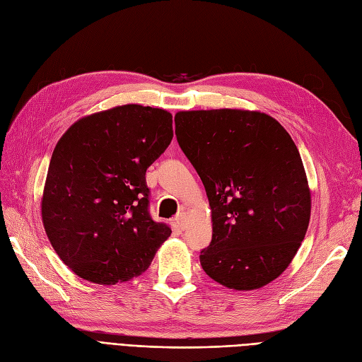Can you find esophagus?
<instances>
[{
  "label": "esophagus",
  "instance_id": "34e87169",
  "mask_svg": "<svg viewBox=\"0 0 362 362\" xmlns=\"http://www.w3.org/2000/svg\"><path fill=\"white\" fill-rule=\"evenodd\" d=\"M175 220H177L178 226H180L181 229H185V224H187V214L184 213V211H181V213L175 217Z\"/></svg>",
  "mask_w": 362,
  "mask_h": 362
}]
</instances>
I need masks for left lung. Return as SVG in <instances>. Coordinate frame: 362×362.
Listing matches in <instances>:
<instances>
[{"label": "left lung", "instance_id": "left-lung-1", "mask_svg": "<svg viewBox=\"0 0 362 362\" xmlns=\"http://www.w3.org/2000/svg\"><path fill=\"white\" fill-rule=\"evenodd\" d=\"M175 134L201 177L213 240L201 265L217 283L253 291L289 267L310 221L311 196L291 134L257 110H182Z\"/></svg>", "mask_w": 362, "mask_h": 362}]
</instances>
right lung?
<instances>
[{
  "instance_id": "right-lung-1",
  "label": "right lung",
  "mask_w": 362,
  "mask_h": 362,
  "mask_svg": "<svg viewBox=\"0 0 362 362\" xmlns=\"http://www.w3.org/2000/svg\"><path fill=\"white\" fill-rule=\"evenodd\" d=\"M173 138L168 110L124 105L83 117L58 141L42 197L49 241L83 280L139 276L172 233L149 216L146 169Z\"/></svg>"
}]
</instances>
